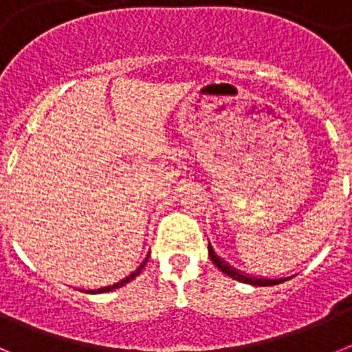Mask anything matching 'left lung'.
Returning <instances> with one entry per match:
<instances>
[{
	"label": "left lung",
	"mask_w": 352,
	"mask_h": 352,
	"mask_svg": "<svg viewBox=\"0 0 352 352\" xmlns=\"http://www.w3.org/2000/svg\"><path fill=\"white\" fill-rule=\"evenodd\" d=\"M208 252H210V257L213 261V264L217 268L220 270L222 273H226L227 276H231L232 280H238V282H243V284H250V285H259V287H266V285H276V284H282V282L289 280L292 278L294 275L291 276H280V278H268V276H256V275H248V273L239 272L236 270L234 266H231L229 263L222 259V257L217 256V252L213 250L211 243H208Z\"/></svg>",
	"instance_id": "1"
}]
</instances>
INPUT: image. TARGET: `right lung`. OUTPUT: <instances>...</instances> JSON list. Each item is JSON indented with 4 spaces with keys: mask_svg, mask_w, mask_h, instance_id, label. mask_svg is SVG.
Segmentation results:
<instances>
[{
    "mask_svg": "<svg viewBox=\"0 0 352 352\" xmlns=\"http://www.w3.org/2000/svg\"><path fill=\"white\" fill-rule=\"evenodd\" d=\"M148 259H149V254L144 257V261H142V263L139 264L138 268H135L132 273H130V275H126L125 278H121V280L114 282V284L104 285V287H98V289H79V291L88 292V294H100V292H109V291H114V289H118V287H123V285H125V284H129V282H132L133 278H135V276H139V273L142 272V268H144V266H146V263H148Z\"/></svg>",
    "mask_w": 352,
    "mask_h": 352,
    "instance_id": "right-lung-1",
    "label": "right lung"
}]
</instances>
